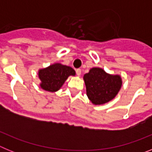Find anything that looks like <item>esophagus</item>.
<instances>
[{"mask_svg":"<svg viewBox=\"0 0 152 152\" xmlns=\"http://www.w3.org/2000/svg\"><path fill=\"white\" fill-rule=\"evenodd\" d=\"M76 74H77V76H80V75H81V69H80V68L76 69Z\"/></svg>","mask_w":152,"mask_h":152,"instance_id":"obj_1","label":"esophagus"}]
</instances>
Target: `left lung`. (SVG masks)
Returning a JSON list of instances; mask_svg holds the SVG:
<instances>
[{"label": "left lung", "mask_w": 152, "mask_h": 152, "mask_svg": "<svg viewBox=\"0 0 152 152\" xmlns=\"http://www.w3.org/2000/svg\"><path fill=\"white\" fill-rule=\"evenodd\" d=\"M87 95L95 105H100L113 99L122 86L119 75H109L100 68H93L84 75Z\"/></svg>", "instance_id": "obj_1"}]
</instances>
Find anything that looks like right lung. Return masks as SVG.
<instances>
[{
    "mask_svg": "<svg viewBox=\"0 0 152 152\" xmlns=\"http://www.w3.org/2000/svg\"><path fill=\"white\" fill-rule=\"evenodd\" d=\"M70 75H75V70L71 67L59 63L52 64L39 71L40 87L45 91L56 92L61 88Z\"/></svg>",
    "mask_w": 152,
    "mask_h": 152,
    "instance_id": "right-lung-1",
    "label": "right lung"
}]
</instances>
